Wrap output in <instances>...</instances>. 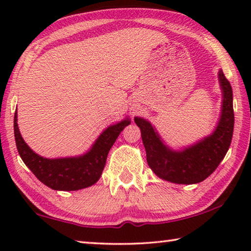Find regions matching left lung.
Instances as JSON below:
<instances>
[{"label":"left lung","mask_w":251,"mask_h":251,"mask_svg":"<svg viewBox=\"0 0 251 251\" xmlns=\"http://www.w3.org/2000/svg\"><path fill=\"white\" fill-rule=\"evenodd\" d=\"M218 79L223 93L219 121L210 135L193 145L173 150L165 144L151 122L143 117L134 118L141 128L148 166L161 179L182 185L197 184L210 176L226 156L235 123L232 90L223 70L219 71Z\"/></svg>","instance_id":"left-lung-1"}]
</instances>
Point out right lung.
<instances>
[{"instance_id":"add662e5","label":"right lung","mask_w":251,"mask_h":251,"mask_svg":"<svg viewBox=\"0 0 251 251\" xmlns=\"http://www.w3.org/2000/svg\"><path fill=\"white\" fill-rule=\"evenodd\" d=\"M129 124L130 120L126 117L117 124L109 125L85 154L62 158H45L28 147L20 133L16 110L14 136L21 158L37 179L54 190L72 192L86 188L97 182L103 173L109 150L121 131Z\"/></svg>"}]
</instances>
